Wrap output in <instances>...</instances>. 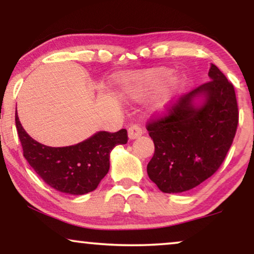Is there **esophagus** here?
<instances>
[{
  "mask_svg": "<svg viewBox=\"0 0 254 254\" xmlns=\"http://www.w3.org/2000/svg\"><path fill=\"white\" fill-rule=\"evenodd\" d=\"M142 133H143V130H142V128L140 126H137V125H133V126L128 128V137H129L130 140H135V138L140 137Z\"/></svg>",
  "mask_w": 254,
  "mask_h": 254,
  "instance_id": "esophagus-1",
  "label": "esophagus"
}]
</instances>
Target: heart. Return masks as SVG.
Instances as JSON below:
<instances>
[{"instance_id": "b5f03b06", "label": "heart", "mask_w": 254, "mask_h": 254, "mask_svg": "<svg viewBox=\"0 0 254 254\" xmlns=\"http://www.w3.org/2000/svg\"><path fill=\"white\" fill-rule=\"evenodd\" d=\"M172 69L157 67L147 71L135 74L127 78V85L131 93L136 97H145L161 89L155 98V107L158 111H164L175 99L177 93L182 89L184 79L172 75Z\"/></svg>"}]
</instances>
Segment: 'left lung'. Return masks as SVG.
<instances>
[{
	"label": "left lung",
	"mask_w": 254,
	"mask_h": 254,
	"mask_svg": "<svg viewBox=\"0 0 254 254\" xmlns=\"http://www.w3.org/2000/svg\"><path fill=\"white\" fill-rule=\"evenodd\" d=\"M210 81L172 100L164 113L147 123L155 152L149 178L164 193H182L200 185L220 169L237 131L239 112L234 85L215 64ZM206 97L195 108L192 99Z\"/></svg>",
	"instance_id": "left-lung-1"
}]
</instances>
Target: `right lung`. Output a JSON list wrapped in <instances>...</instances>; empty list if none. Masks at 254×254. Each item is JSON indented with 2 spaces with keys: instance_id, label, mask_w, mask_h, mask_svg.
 Instances as JSON below:
<instances>
[{
  "instance_id": "add662e5",
  "label": "right lung",
  "mask_w": 254,
  "mask_h": 254,
  "mask_svg": "<svg viewBox=\"0 0 254 254\" xmlns=\"http://www.w3.org/2000/svg\"><path fill=\"white\" fill-rule=\"evenodd\" d=\"M23 155L37 175L59 192L81 195L97 189L110 169V152L128 141L126 129L99 131L70 147H47L33 140L15 117Z\"/></svg>"
}]
</instances>
